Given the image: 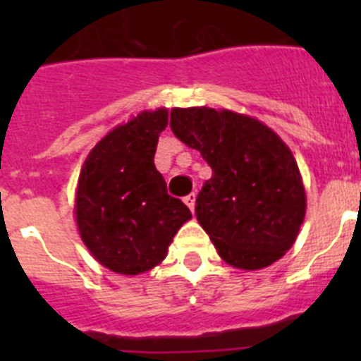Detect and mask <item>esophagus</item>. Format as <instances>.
<instances>
[{
    "label": "esophagus",
    "mask_w": 361,
    "mask_h": 361,
    "mask_svg": "<svg viewBox=\"0 0 361 361\" xmlns=\"http://www.w3.org/2000/svg\"><path fill=\"white\" fill-rule=\"evenodd\" d=\"M195 199H197L195 193H190L188 197H184V202H186V206L191 209V212L195 209Z\"/></svg>",
    "instance_id": "obj_1"
}]
</instances>
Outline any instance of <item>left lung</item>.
<instances>
[{"label":"left lung","instance_id":"left-lung-1","mask_svg":"<svg viewBox=\"0 0 361 361\" xmlns=\"http://www.w3.org/2000/svg\"><path fill=\"white\" fill-rule=\"evenodd\" d=\"M170 128L199 149L213 175L195 215L224 262L262 269L296 240L305 191L291 149L260 121L213 108H173Z\"/></svg>","mask_w":361,"mask_h":361}]
</instances>
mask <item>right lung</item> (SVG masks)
<instances>
[{
	"label": "right lung",
	"mask_w": 361,
	"mask_h": 361,
	"mask_svg": "<svg viewBox=\"0 0 361 361\" xmlns=\"http://www.w3.org/2000/svg\"><path fill=\"white\" fill-rule=\"evenodd\" d=\"M168 110L142 111L111 130L85 161L75 195L82 242L108 269L139 275L161 264L191 212L168 195L155 168Z\"/></svg>",
	"instance_id": "1"
}]
</instances>
